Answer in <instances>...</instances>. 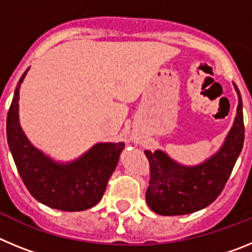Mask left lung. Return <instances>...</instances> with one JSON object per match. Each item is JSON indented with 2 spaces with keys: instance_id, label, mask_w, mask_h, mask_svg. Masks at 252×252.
<instances>
[{
  "instance_id": "1",
  "label": "left lung",
  "mask_w": 252,
  "mask_h": 252,
  "mask_svg": "<svg viewBox=\"0 0 252 252\" xmlns=\"http://www.w3.org/2000/svg\"><path fill=\"white\" fill-rule=\"evenodd\" d=\"M239 106L233 126L221 149L195 166H186L157 150H145L150 164V180L146 202L154 212L161 216H180L197 212L216 201L230 178L244 146L245 126L240 91Z\"/></svg>"
}]
</instances>
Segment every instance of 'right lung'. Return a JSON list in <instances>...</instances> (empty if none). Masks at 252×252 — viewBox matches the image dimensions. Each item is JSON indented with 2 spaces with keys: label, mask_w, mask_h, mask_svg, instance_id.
I'll return each instance as SVG.
<instances>
[{
  "label": "right lung",
  "mask_w": 252,
  "mask_h": 252,
  "mask_svg": "<svg viewBox=\"0 0 252 252\" xmlns=\"http://www.w3.org/2000/svg\"><path fill=\"white\" fill-rule=\"evenodd\" d=\"M20 78L7 113V141L22 182L30 194L50 208L75 212L95 206L103 197L124 142H102L74 161L60 164L32 146L19 122Z\"/></svg>",
  "instance_id": "obj_1"
}]
</instances>
